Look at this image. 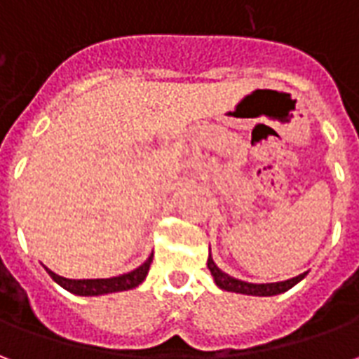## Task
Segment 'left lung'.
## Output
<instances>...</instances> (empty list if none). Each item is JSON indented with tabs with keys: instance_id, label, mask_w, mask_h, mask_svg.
<instances>
[{
	"instance_id": "left-lung-1",
	"label": "left lung",
	"mask_w": 359,
	"mask_h": 359,
	"mask_svg": "<svg viewBox=\"0 0 359 359\" xmlns=\"http://www.w3.org/2000/svg\"><path fill=\"white\" fill-rule=\"evenodd\" d=\"M208 267H210L211 275L215 278L219 288L223 290H229V292H241V294H252V296H275V294H280L292 288L296 283H300L302 278L306 277V273H302L298 277L288 278V280H280V283H265V285H254V283H244V280H238V278L226 275L223 271L219 269L217 265L213 264V259H208Z\"/></svg>"
}]
</instances>
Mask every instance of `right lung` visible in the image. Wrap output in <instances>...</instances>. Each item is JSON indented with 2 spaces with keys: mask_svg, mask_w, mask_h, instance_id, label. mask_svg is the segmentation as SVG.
I'll return each instance as SVG.
<instances>
[{
  "mask_svg": "<svg viewBox=\"0 0 359 359\" xmlns=\"http://www.w3.org/2000/svg\"><path fill=\"white\" fill-rule=\"evenodd\" d=\"M154 256H149L138 269L130 271L126 275H118L113 278H81V280H74V278H65L55 275L53 271L46 267V271L50 273V277L61 285L65 290L73 294H81V296H97V294H109V292H118V290H130L134 286H138L146 278L151 265Z\"/></svg>",
  "mask_w": 359,
  "mask_h": 359,
  "instance_id": "obj_1",
  "label": "right lung"
}]
</instances>
